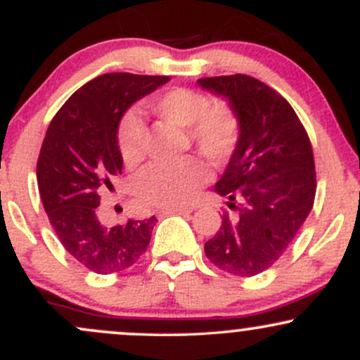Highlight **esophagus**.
Masks as SVG:
<instances>
[{"instance_id":"1","label":"esophagus","mask_w":360,"mask_h":360,"mask_svg":"<svg viewBox=\"0 0 360 360\" xmlns=\"http://www.w3.org/2000/svg\"><path fill=\"white\" fill-rule=\"evenodd\" d=\"M191 210L188 208H162L159 210V217H167V214H189Z\"/></svg>"}]
</instances>
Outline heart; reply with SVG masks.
<instances>
[{"label": "heart", "mask_w": 360, "mask_h": 360, "mask_svg": "<svg viewBox=\"0 0 360 360\" xmlns=\"http://www.w3.org/2000/svg\"><path fill=\"white\" fill-rule=\"evenodd\" d=\"M155 117L186 128L191 146L213 166H221L233 155L240 140V118L229 103H210L203 93L171 88L147 101ZM118 150L128 167H135L146 155V128L134 115L122 122ZM208 179L203 162L194 157L150 167L139 179V193L148 205L177 208L191 203L198 189Z\"/></svg>", "instance_id": "b5f03b06"}]
</instances>
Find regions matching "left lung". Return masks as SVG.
<instances>
[{
    "label": "left lung",
    "instance_id": "8db88e82",
    "mask_svg": "<svg viewBox=\"0 0 360 360\" xmlns=\"http://www.w3.org/2000/svg\"><path fill=\"white\" fill-rule=\"evenodd\" d=\"M229 100L240 118V140L214 184L235 213L205 243L218 269L250 278L286 252L313 208L316 172L309 137L283 96L245 74L198 79Z\"/></svg>",
    "mask_w": 360,
    "mask_h": 360
}]
</instances>
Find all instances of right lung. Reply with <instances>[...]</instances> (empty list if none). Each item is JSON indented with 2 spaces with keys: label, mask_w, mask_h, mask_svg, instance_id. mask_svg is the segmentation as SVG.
Segmentation results:
<instances>
[{
  "label": "right lung",
  "mask_w": 360,
  "mask_h": 360,
  "mask_svg": "<svg viewBox=\"0 0 360 360\" xmlns=\"http://www.w3.org/2000/svg\"><path fill=\"white\" fill-rule=\"evenodd\" d=\"M169 76L111 72L94 77L69 98L45 134L37 183L52 229L86 269L113 274L134 266L147 250L155 217L106 229L98 218L100 194L122 174L118 123Z\"/></svg>",
  "instance_id": "1"
}]
</instances>
